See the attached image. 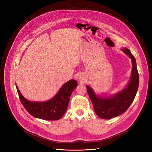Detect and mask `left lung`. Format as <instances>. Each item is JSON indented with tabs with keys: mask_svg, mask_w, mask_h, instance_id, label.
Returning <instances> with one entry per match:
<instances>
[{
	"mask_svg": "<svg viewBox=\"0 0 152 152\" xmlns=\"http://www.w3.org/2000/svg\"><path fill=\"white\" fill-rule=\"evenodd\" d=\"M122 51L132 59V64L131 80L125 89L112 97L103 98L96 96L90 87L86 86L96 114L103 119L115 117L125 112L134 101L138 89L139 73L136 59L129 49H122Z\"/></svg>",
	"mask_w": 152,
	"mask_h": 152,
	"instance_id": "obj_1",
	"label": "left lung"
}]
</instances>
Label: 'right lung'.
<instances>
[{
	"instance_id": "1",
	"label": "right lung",
	"mask_w": 152,
	"mask_h": 152,
	"mask_svg": "<svg viewBox=\"0 0 152 152\" xmlns=\"http://www.w3.org/2000/svg\"><path fill=\"white\" fill-rule=\"evenodd\" d=\"M77 85L75 80H69L54 97L44 102H30L23 96L17 86L16 89L21 103L31 115L43 120L57 121L66 112L71 94Z\"/></svg>"
}]
</instances>
